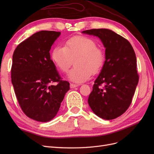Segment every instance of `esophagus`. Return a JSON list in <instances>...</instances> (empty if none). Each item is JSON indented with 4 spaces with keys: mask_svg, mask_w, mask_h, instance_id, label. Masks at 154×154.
Returning <instances> with one entry per match:
<instances>
[{
    "mask_svg": "<svg viewBox=\"0 0 154 154\" xmlns=\"http://www.w3.org/2000/svg\"><path fill=\"white\" fill-rule=\"evenodd\" d=\"M76 87H78V85H77V84H73V83H71V84H70V87H71V88H75Z\"/></svg>",
    "mask_w": 154,
    "mask_h": 154,
    "instance_id": "obj_1",
    "label": "esophagus"
}]
</instances>
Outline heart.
Segmentation results:
<instances>
[{
	"mask_svg": "<svg viewBox=\"0 0 154 154\" xmlns=\"http://www.w3.org/2000/svg\"><path fill=\"white\" fill-rule=\"evenodd\" d=\"M51 60L60 71H70L68 78L74 83H83L89 80L93 73H97L103 66L105 54L103 49L89 37L74 36L64 42L63 47L57 46L51 54Z\"/></svg>",
	"mask_w": 154,
	"mask_h": 154,
	"instance_id": "1",
	"label": "heart"
}]
</instances>
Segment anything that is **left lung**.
<instances>
[{"mask_svg": "<svg viewBox=\"0 0 154 154\" xmlns=\"http://www.w3.org/2000/svg\"><path fill=\"white\" fill-rule=\"evenodd\" d=\"M82 32L99 37L106 48V60L88 103L100 118L115 119L128 109L138 83L136 54L127 39L110 29H92ZM102 84L105 85L103 88Z\"/></svg>", "mask_w": 154, "mask_h": 154, "instance_id": "1", "label": "left lung"}]
</instances>
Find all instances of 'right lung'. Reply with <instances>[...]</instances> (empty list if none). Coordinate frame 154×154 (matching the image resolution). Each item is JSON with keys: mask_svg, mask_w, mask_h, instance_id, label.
<instances>
[{"mask_svg": "<svg viewBox=\"0 0 154 154\" xmlns=\"http://www.w3.org/2000/svg\"><path fill=\"white\" fill-rule=\"evenodd\" d=\"M60 35L54 31L37 32L18 44L13 54L11 82L18 102L23 112L37 122L54 118L70 88L50 57Z\"/></svg>", "mask_w": 154, "mask_h": 154, "instance_id": "obj_1", "label": "right lung"}]
</instances>
